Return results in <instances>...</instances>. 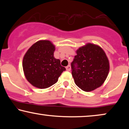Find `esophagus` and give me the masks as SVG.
<instances>
[{"label":"esophagus","mask_w":129,"mask_h":129,"mask_svg":"<svg viewBox=\"0 0 129 129\" xmlns=\"http://www.w3.org/2000/svg\"><path fill=\"white\" fill-rule=\"evenodd\" d=\"M66 70H68V71H70V70H71V66H70V65H68V66H66Z\"/></svg>","instance_id":"34e87169"}]
</instances>
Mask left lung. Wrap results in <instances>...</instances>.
I'll list each match as a JSON object with an SVG mask.
<instances>
[{"label": "left lung", "instance_id": "1", "mask_svg": "<svg viewBox=\"0 0 129 129\" xmlns=\"http://www.w3.org/2000/svg\"><path fill=\"white\" fill-rule=\"evenodd\" d=\"M71 63L75 83L84 91L101 86L109 72V61L105 52L98 45L87 43L76 50Z\"/></svg>", "mask_w": 129, "mask_h": 129}]
</instances>
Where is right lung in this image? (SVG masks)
<instances>
[{
	"label": "right lung",
	"instance_id": "right-lung-1",
	"mask_svg": "<svg viewBox=\"0 0 129 129\" xmlns=\"http://www.w3.org/2000/svg\"><path fill=\"white\" fill-rule=\"evenodd\" d=\"M55 46L49 40H39L24 54L22 66L26 79L35 87L46 89L57 82L66 70L60 60L54 57Z\"/></svg>",
	"mask_w": 129,
	"mask_h": 129
}]
</instances>
